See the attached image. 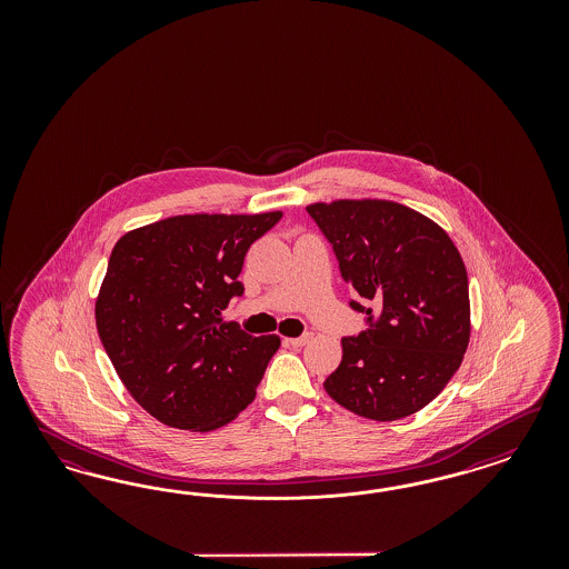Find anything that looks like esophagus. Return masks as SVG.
Returning a JSON list of instances; mask_svg holds the SVG:
<instances>
[{
    "mask_svg": "<svg viewBox=\"0 0 569 569\" xmlns=\"http://www.w3.org/2000/svg\"><path fill=\"white\" fill-rule=\"evenodd\" d=\"M310 340H312V333H305V336H300V338H290L288 342H290L293 348H302V346L309 345Z\"/></svg>",
    "mask_w": 569,
    "mask_h": 569,
    "instance_id": "obj_1",
    "label": "esophagus"
}]
</instances>
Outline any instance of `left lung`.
<instances>
[{"label":"left lung","instance_id":"left-lung-1","mask_svg":"<svg viewBox=\"0 0 569 569\" xmlns=\"http://www.w3.org/2000/svg\"><path fill=\"white\" fill-rule=\"evenodd\" d=\"M346 281L365 302L369 329L342 338V361L326 392L348 411L397 421L421 411L461 367L469 333V283L447 231L392 200H333L307 207Z\"/></svg>","mask_w":569,"mask_h":569}]
</instances>
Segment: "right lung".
Segmentation results:
<instances>
[{
    "label": "right lung",
    "instance_id": "right-lung-1",
    "mask_svg": "<svg viewBox=\"0 0 569 569\" xmlns=\"http://www.w3.org/2000/svg\"><path fill=\"white\" fill-rule=\"evenodd\" d=\"M281 219L179 214L124 233L96 298V326L127 392L160 423L210 431L257 397L279 336L223 321L248 248Z\"/></svg>",
    "mask_w": 569,
    "mask_h": 569
}]
</instances>
